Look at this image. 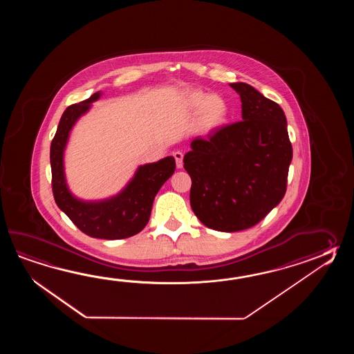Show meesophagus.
Instances as JSON below:
<instances>
[{"label":"esophagus","mask_w":354,"mask_h":354,"mask_svg":"<svg viewBox=\"0 0 354 354\" xmlns=\"http://www.w3.org/2000/svg\"><path fill=\"white\" fill-rule=\"evenodd\" d=\"M174 157L176 159L177 168H182L183 167V154H182V151H174Z\"/></svg>","instance_id":"obj_1"}]
</instances>
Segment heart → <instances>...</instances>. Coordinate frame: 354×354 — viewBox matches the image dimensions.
<instances>
[{
    "label": "heart",
    "mask_w": 354,
    "mask_h": 354,
    "mask_svg": "<svg viewBox=\"0 0 354 354\" xmlns=\"http://www.w3.org/2000/svg\"><path fill=\"white\" fill-rule=\"evenodd\" d=\"M182 104L191 113L200 110L196 120V130L200 134H210L221 128L230 113V107L225 98L218 95H209L201 90L185 92Z\"/></svg>",
    "instance_id": "heart-1"
}]
</instances>
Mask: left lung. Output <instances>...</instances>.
<instances>
[{"label": "left lung", "mask_w": 354, "mask_h": 354, "mask_svg": "<svg viewBox=\"0 0 354 354\" xmlns=\"http://www.w3.org/2000/svg\"><path fill=\"white\" fill-rule=\"evenodd\" d=\"M241 96V120L196 138L185 169L189 203L203 225L225 233L258 224L286 192L292 147L279 104L248 83H230Z\"/></svg>", "instance_id": "8db88e82"}]
</instances>
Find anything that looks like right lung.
Instances as JSON below:
<instances>
[{"instance_id":"1","label":"right lung","mask_w":354,"mask_h":354,"mask_svg":"<svg viewBox=\"0 0 354 354\" xmlns=\"http://www.w3.org/2000/svg\"><path fill=\"white\" fill-rule=\"evenodd\" d=\"M101 97L98 91L80 104L68 106L50 145L52 187L55 203L81 232L98 239H124L142 232L149 221L151 206L159 188L176 169L172 156L138 167L133 178L119 194L104 200H82L68 187L64 151L75 122L88 113L92 102Z\"/></svg>"}]
</instances>
